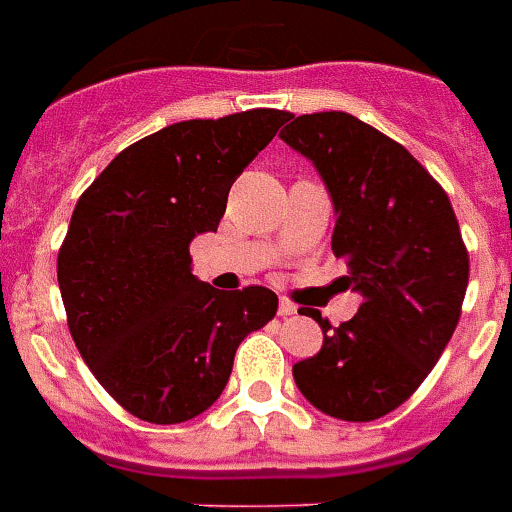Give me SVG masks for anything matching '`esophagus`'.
<instances>
[{
	"label": "esophagus",
	"mask_w": 512,
	"mask_h": 512,
	"mask_svg": "<svg viewBox=\"0 0 512 512\" xmlns=\"http://www.w3.org/2000/svg\"><path fill=\"white\" fill-rule=\"evenodd\" d=\"M296 312H298V306L293 304V301H288V298H280V317H293Z\"/></svg>",
	"instance_id": "obj_1"
}]
</instances>
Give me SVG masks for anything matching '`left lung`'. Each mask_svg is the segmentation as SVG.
Listing matches in <instances>:
<instances>
[{"label": "left lung", "mask_w": 512, "mask_h": 512, "mask_svg": "<svg viewBox=\"0 0 512 512\" xmlns=\"http://www.w3.org/2000/svg\"><path fill=\"white\" fill-rule=\"evenodd\" d=\"M280 137L320 171L338 216L335 259L362 296L338 327L312 312L325 341L293 378L330 418L378 420L418 391L455 333L470 272L460 224L407 147L349 113L298 116Z\"/></svg>", "instance_id": "left-lung-1"}]
</instances>
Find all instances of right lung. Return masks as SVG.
Returning <instances> with one entry per match:
<instances>
[{"instance_id":"obj_1","label":"right lung","mask_w":512,"mask_h":512,"mask_svg":"<svg viewBox=\"0 0 512 512\" xmlns=\"http://www.w3.org/2000/svg\"><path fill=\"white\" fill-rule=\"evenodd\" d=\"M285 110L179 121L134 142L73 208L57 282L73 343L134 418L174 425L206 412L245 335L277 314L269 288L216 290L190 243L216 232L230 187L272 142Z\"/></svg>"}]
</instances>
